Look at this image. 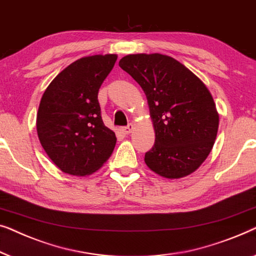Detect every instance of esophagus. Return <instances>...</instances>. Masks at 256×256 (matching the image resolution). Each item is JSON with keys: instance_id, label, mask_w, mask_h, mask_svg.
<instances>
[{"instance_id": "esophagus-1", "label": "esophagus", "mask_w": 256, "mask_h": 256, "mask_svg": "<svg viewBox=\"0 0 256 256\" xmlns=\"http://www.w3.org/2000/svg\"><path fill=\"white\" fill-rule=\"evenodd\" d=\"M133 128H134V126H133V124H128V126L123 128V132L125 133V134H130L133 131Z\"/></svg>"}]
</instances>
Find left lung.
<instances>
[{
	"mask_svg": "<svg viewBox=\"0 0 256 256\" xmlns=\"http://www.w3.org/2000/svg\"><path fill=\"white\" fill-rule=\"evenodd\" d=\"M120 66L138 82L147 97L156 142L145 154L150 170L181 178L204 162L218 132L219 114L210 92L174 58L128 54Z\"/></svg>",
	"mask_w": 256,
	"mask_h": 256,
	"instance_id": "1",
	"label": "left lung"
}]
</instances>
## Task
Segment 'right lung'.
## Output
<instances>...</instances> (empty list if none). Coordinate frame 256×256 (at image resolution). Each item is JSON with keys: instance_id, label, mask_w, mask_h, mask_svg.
<instances>
[{"instance_id": "1", "label": "right lung", "mask_w": 256, "mask_h": 256, "mask_svg": "<svg viewBox=\"0 0 256 256\" xmlns=\"http://www.w3.org/2000/svg\"><path fill=\"white\" fill-rule=\"evenodd\" d=\"M116 60V54L81 58L60 72L42 97L38 138L66 174L90 175L114 152L116 134L103 123L97 95Z\"/></svg>"}]
</instances>
